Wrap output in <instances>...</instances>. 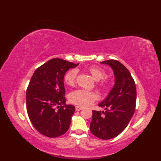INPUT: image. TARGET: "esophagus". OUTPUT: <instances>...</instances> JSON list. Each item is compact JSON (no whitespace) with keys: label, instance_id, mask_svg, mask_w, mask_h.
<instances>
[{"label":"esophagus","instance_id":"1","mask_svg":"<svg viewBox=\"0 0 161 161\" xmlns=\"http://www.w3.org/2000/svg\"><path fill=\"white\" fill-rule=\"evenodd\" d=\"M82 108H83V107H81V106H76V107H75V110L77 111H80Z\"/></svg>","mask_w":161,"mask_h":161}]
</instances>
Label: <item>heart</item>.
<instances>
[{"mask_svg": "<svg viewBox=\"0 0 161 161\" xmlns=\"http://www.w3.org/2000/svg\"><path fill=\"white\" fill-rule=\"evenodd\" d=\"M87 70L93 77L97 81V86L101 90L106 91L111 86V81L108 78L104 77L106 71L102 68L97 66H91L88 68ZM77 70L71 69L66 72L64 75V82L69 86H73L77 80ZM97 99V94L93 91L84 89H77L72 92L69 95V100L71 103L81 105L88 106Z\"/></svg>", "mask_w": 161, "mask_h": 161, "instance_id": "obj_1", "label": "heart"}]
</instances>
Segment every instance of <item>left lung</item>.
Wrapping results in <instances>:
<instances>
[{"instance_id": "left-lung-1", "label": "left lung", "mask_w": 161, "mask_h": 161, "mask_svg": "<svg viewBox=\"0 0 161 161\" xmlns=\"http://www.w3.org/2000/svg\"><path fill=\"white\" fill-rule=\"evenodd\" d=\"M101 63L113 68L115 83L107 97L99 104L107 111H93L90 130L96 137L108 140L124 131L131 120L136 110V86L131 73L119 61L110 59Z\"/></svg>"}]
</instances>
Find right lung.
<instances>
[{"label": "right lung", "mask_w": 161, "mask_h": 161, "mask_svg": "<svg viewBox=\"0 0 161 161\" xmlns=\"http://www.w3.org/2000/svg\"><path fill=\"white\" fill-rule=\"evenodd\" d=\"M78 64L54 58L37 68L30 81L27 111L35 128L47 137H58L70 127L75 107L66 104L64 77L68 69Z\"/></svg>", "instance_id": "right-lung-1"}]
</instances>
